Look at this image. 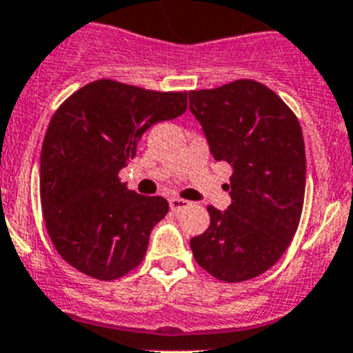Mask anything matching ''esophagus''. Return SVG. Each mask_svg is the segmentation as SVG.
Returning <instances> with one entry per match:
<instances>
[{"mask_svg": "<svg viewBox=\"0 0 353 353\" xmlns=\"http://www.w3.org/2000/svg\"><path fill=\"white\" fill-rule=\"evenodd\" d=\"M168 204H170V210L174 213H179L181 210H185V208H188V206H190V203H188V201L179 199V197H172V199L168 201Z\"/></svg>", "mask_w": 353, "mask_h": 353, "instance_id": "34e87169", "label": "esophagus"}]
</instances>
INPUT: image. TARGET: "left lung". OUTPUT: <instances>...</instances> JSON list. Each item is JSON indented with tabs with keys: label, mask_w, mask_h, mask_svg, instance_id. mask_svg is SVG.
Returning <instances> with one entry per match:
<instances>
[{
	"label": "left lung",
	"mask_w": 353,
	"mask_h": 353,
	"mask_svg": "<svg viewBox=\"0 0 353 353\" xmlns=\"http://www.w3.org/2000/svg\"><path fill=\"white\" fill-rule=\"evenodd\" d=\"M190 111L215 161H228L232 204L208 206L210 226L190 241L195 262L222 282L272 268L291 244L305 197V143L294 112L260 82L190 91Z\"/></svg>",
	"instance_id": "obj_1"
}]
</instances>
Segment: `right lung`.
<instances>
[{
    "label": "right lung",
    "instance_id": "add662e5",
    "mask_svg": "<svg viewBox=\"0 0 353 353\" xmlns=\"http://www.w3.org/2000/svg\"><path fill=\"white\" fill-rule=\"evenodd\" d=\"M186 97L102 79L53 114L41 152V206L50 239L70 265L117 280L145 259L168 203L129 190L118 172L149 127L181 117Z\"/></svg>",
    "mask_w": 353,
    "mask_h": 353
}]
</instances>
